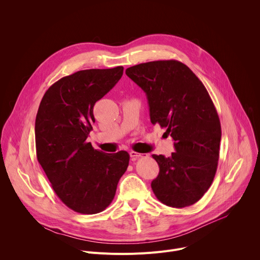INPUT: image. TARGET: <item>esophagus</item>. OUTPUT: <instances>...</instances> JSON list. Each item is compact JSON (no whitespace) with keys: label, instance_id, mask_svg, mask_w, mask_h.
Masks as SVG:
<instances>
[{"label":"esophagus","instance_id":"obj_1","mask_svg":"<svg viewBox=\"0 0 260 260\" xmlns=\"http://www.w3.org/2000/svg\"><path fill=\"white\" fill-rule=\"evenodd\" d=\"M129 155H131V157L133 158V159H137V158H139V157H142V156H144L145 154H142V153H138V152H136V151H131L129 152Z\"/></svg>","mask_w":260,"mask_h":260}]
</instances>
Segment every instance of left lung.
<instances>
[{"mask_svg":"<svg viewBox=\"0 0 260 260\" xmlns=\"http://www.w3.org/2000/svg\"><path fill=\"white\" fill-rule=\"evenodd\" d=\"M126 75L146 93L150 120L175 141L170 157H152L159 167L152 190L172 208L196 204L214 180L221 140L216 108L202 81L181 61L155 60L127 68Z\"/></svg>","mask_w":260,"mask_h":260,"instance_id":"obj_1","label":"left lung"}]
</instances>
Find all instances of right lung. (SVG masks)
Wrapping results in <instances>:
<instances>
[{"mask_svg": "<svg viewBox=\"0 0 260 260\" xmlns=\"http://www.w3.org/2000/svg\"><path fill=\"white\" fill-rule=\"evenodd\" d=\"M123 67L82 70L62 77L45 92L36 116V152L59 200L81 214H96L112 203L125 173L126 151L95 150L88 135L93 106L114 87Z\"/></svg>", "mask_w": 260, "mask_h": 260, "instance_id": "obj_1", "label": "right lung"}]
</instances>
